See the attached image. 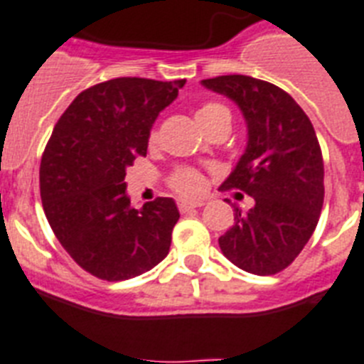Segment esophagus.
Listing matches in <instances>:
<instances>
[{
	"mask_svg": "<svg viewBox=\"0 0 364 364\" xmlns=\"http://www.w3.org/2000/svg\"><path fill=\"white\" fill-rule=\"evenodd\" d=\"M199 206H203V203H191V200H180L178 203V210L182 212V214H186V212H189V210L199 208Z\"/></svg>",
	"mask_w": 364,
	"mask_h": 364,
	"instance_id": "esophagus-1",
	"label": "esophagus"
}]
</instances>
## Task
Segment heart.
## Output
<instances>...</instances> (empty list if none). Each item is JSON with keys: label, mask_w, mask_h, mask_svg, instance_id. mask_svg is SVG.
<instances>
[{"label": "heart", "mask_w": 364, "mask_h": 364, "mask_svg": "<svg viewBox=\"0 0 364 364\" xmlns=\"http://www.w3.org/2000/svg\"><path fill=\"white\" fill-rule=\"evenodd\" d=\"M195 117H197V122L203 126V130L206 132L210 126H214L223 117H229V109L223 104H218V102H206L197 109ZM156 141H158V132L152 130L149 135V143L156 145ZM169 186L182 197H199L206 189V178L199 171L182 167V169H176L169 176Z\"/></svg>", "instance_id": "b5f03b06"}]
</instances>
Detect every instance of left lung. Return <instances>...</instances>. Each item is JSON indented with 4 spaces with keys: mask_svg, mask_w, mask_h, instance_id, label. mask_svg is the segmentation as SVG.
<instances>
[{
    "mask_svg": "<svg viewBox=\"0 0 364 364\" xmlns=\"http://www.w3.org/2000/svg\"><path fill=\"white\" fill-rule=\"evenodd\" d=\"M242 109L247 146L221 189L255 199L247 214L234 208V225L219 247L234 266L255 275L283 272L301 253L323 206V160L316 132L287 91L242 74L200 81Z\"/></svg>",
    "mask_w": 364,
    "mask_h": 364,
    "instance_id": "1",
    "label": "left lung"
}]
</instances>
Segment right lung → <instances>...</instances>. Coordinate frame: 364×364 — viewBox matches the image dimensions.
I'll return each instance as SVG.
<instances>
[{
    "instance_id": "add662e5",
    "label": "right lung",
    "mask_w": 364,
    "mask_h": 364,
    "mask_svg": "<svg viewBox=\"0 0 364 364\" xmlns=\"http://www.w3.org/2000/svg\"><path fill=\"white\" fill-rule=\"evenodd\" d=\"M186 80L115 77L74 98L41 160L48 223L77 266L104 281H126L160 264L180 214L158 197L135 210L126 169L146 156L150 128Z\"/></svg>"
}]
</instances>
